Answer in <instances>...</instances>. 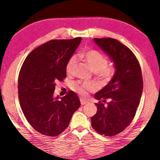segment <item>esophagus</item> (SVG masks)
Masks as SVG:
<instances>
[{
	"label": "esophagus",
	"instance_id": "34e87169",
	"mask_svg": "<svg viewBox=\"0 0 160 160\" xmlns=\"http://www.w3.org/2000/svg\"><path fill=\"white\" fill-rule=\"evenodd\" d=\"M88 102H87V101L82 100V99H80V103H81L82 106H83V105H85V104H87Z\"/></svg>",
	"mask_w": 160,
	"mask_h": 160
}]
</instances>
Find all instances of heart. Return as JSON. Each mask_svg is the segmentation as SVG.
I'll list each match as a JSON object with an SVG mask.
<instances>
[{"label": "heart", "mask_w": 160, "mask_h": 160, "mask_svg": "<svg viewBox=\"0 0 160 160\" xmlns=\"http://www.w3.org/2000/svg\"><path fill=\"white\" fill-rule=\"evenodd\" d=\"M81 57L85 60L92 71L97 72L98 78L103 81H108L114 74V68L108 66V60L102 53L97 50H88L81 54ZM78 58L75 55L72 56L68 59L66 64V72L68 74H74L75 71ZM95 88L94 83L90 82H75L72 86V88L81 96H86L87 91H92Z\"/></svg>", "instance_id": "1"}]
</instances>
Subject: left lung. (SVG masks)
<instances>
[{
  "instance_id": "left-lung-1",
  "label": "left lung",
  "mask_w": 160,
  "mask_h": 160,
  "mask_svg": "<svg viewBox=\"0 0 160 160\" xmlns=\"http://www.w3.org/2000/svg\"><path fill=\"white\" fill-rule=\"evenodd\" d=\"M94 41L114 62L115 73L94 94L100 101L95 103L98 112L91 119L92 126L100 134L111 137L122 132L134 119L142 93V72L134 54L117 40L94 38Z\"/></svg>"
}]
</instances>
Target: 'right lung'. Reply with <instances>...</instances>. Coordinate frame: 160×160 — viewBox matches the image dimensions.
<instances>
[{
  "label": "right lung",
  "instance_id": "right-lung-1",
  "mask_svg": "<svg viewBox=\"0 0 160 160\" xmlns=\"http://www.w3.org/2000/svg\"><path fill=\"white\" fill-rule=\"evenodd\" d=\"M52 40L38 46L24 60L18 77V98L24 116L40 134L56 137L68 126L80 106L78 95L54 98L56 83L66 77V64L81 42Z\"/></svg>",
  "mask_w": 160,
  "mask_h": 160
}]
</instances>
